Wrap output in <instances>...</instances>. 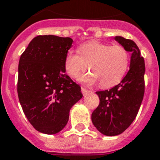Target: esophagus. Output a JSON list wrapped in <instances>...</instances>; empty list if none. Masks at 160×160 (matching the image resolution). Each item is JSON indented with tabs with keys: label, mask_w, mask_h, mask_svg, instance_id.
<instances>
[{
	"label": "esophagus",
	"mask_w": 160,
	"mask_h": 160,
	"mask_svg": "<svg viewBox=\"0 0 160 160\" xmlns=\"http://www.w3.org/2000/svg\"><path fill=\"white\" fill-rule=\"evenodd\" d=\"M81 92H82V94H83L84 96H86V95H88L89 93H91L92 92H90V91H88V90H86V88H81Z\"/></svg>",
	"instance_id": "esophagus-1"
}]
</instances>
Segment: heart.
<instances>
[{
  "mask_svg": "<svg viewBox=\"0 0 160 160\" xmlns=\"http://www.w3.org/2000/svg\"><path fill=\"white\" fill-rule=\"evenodd\" d=\"M130 56L119 45L91 41L82 44L78 53L68 51L64 58V69L72 79H78L89 69L92 73L80 80L86 85L100 82L103 88L114 86L122 80L128 69Z\"/></svg>",
  "mask_w": 160,
  "mask_h": 160,
  "instance_id": "obj_1",
  "label": "heart"
}]
</instances>
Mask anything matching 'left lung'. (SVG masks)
<instances>
[{
  "label": "left lung",
  "mask_w": 160,
  "mask_h": 160,
  "mask_svg": "<svg viewBox=\"0 0 160 160\" xmlns=\"http://www.w3.org/2000/svg\"><path fill=\"white\" fill-rule=\"evenodd\" d=\"M114 40L131 52L130 69L119 85L97 92L100 102L92 114L98 131L108 137L121 134L137 117L144 95L145 62L137 44L122 36Z\"/></svg>",
  "instance_id": "left-lung-1"
}]
</instances>
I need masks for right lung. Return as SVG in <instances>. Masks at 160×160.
Segmentation results:
<instances>
[{
    "label": "right lung",
    "mask_w": 160,
    "mask_h": 160,
    "mask_svg": "<svg viewBox=\"0 0 160 160\" xmlns=\"http://www.w3.org/2000/svg\"><path fill=\"white\" fill-rule=\"evenodd\" d=\"M73 40L38 35L21 55L18 95L23 111L36 131L58 133L67 125L71 108L83 95L65 74L64 58Z\"/></svg>",
    "instance_id": "obj_1"
}]
</instances>
